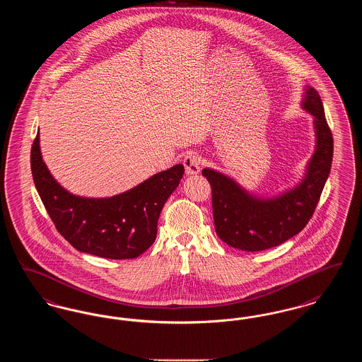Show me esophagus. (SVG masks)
Here are the masks:
<instances>
[{
	"instance_id": "34e87169",
	"label": "esophagus",
	"mask_w": 362,
	"mask_h": 362,
	"mask_svg": "<svg viewBox=\"0 0 362 362\" xmlns=\"http://www.w3.org/2000/svg\"><path fill=\"white\" fill-rule=\"evenodd\" d=\"M187 175H195L201 171V158L195 153H189L183 160Z\"/></svg>"
}]
</instances>
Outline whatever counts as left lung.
<instances>
[{
    "label": "left lung",
    "instance_id": "8db88e82",
    "mask_svg": "<svg viewBox=\"0 0 362 362\" xmlns=\"http://www.w3.org/2000/svg\"><path fill=\"white\" fill-rule=\"evenodd\" d=\"M303 107L315 118L316 149L297 187L260 199L223 173L202 171L211 187L216 233L228 245L248 252L276 247L301 232L313 216L331 171L334 141L317 90L307 88Z\"/></svg>",
    "mask_w": 362,
    "mask_h": 362
}]
</instances>
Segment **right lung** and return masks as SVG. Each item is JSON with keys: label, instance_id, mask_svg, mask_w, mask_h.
<instances>
[{"label": "right lung", "instance_id": "1", "mask_svg": "<svg viewBox=\"0 0 362 362\" xmlns=\"http://www.w3.org/2000/svg\"><path fill=\"white\" fill-rule=\"evenodd\" d=\"M31 171L57 230L77 251L100 258L133 259L155 243L161 209L179 186L185 167L173 165L111 198H81L54 180L42 160L37 134L31 148Z\"/></svg>", "mask_w": 362, "mask_h": 362}]
</instances>
